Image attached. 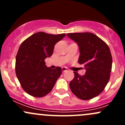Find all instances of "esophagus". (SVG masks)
Masks as SVG:
<instances>
[{
    "label": "esophagus",
    "instance_id": "esophagus-1",
    "mask_svg": "<svg viewBox=\"0 0 125 125\" xmlns=\"http://www.w3.org/2000/svg\"><path fill=\"white\" fill-rule=\"evenodd\" d=\"M62 70L63 73H64V72H66V71H67V69H66L65 67H63L62 68Z\"/></svg>",
    "mask_w": 125,
    "mask_h": 125
}]
</instances>
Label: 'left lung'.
Wrapping results in <instances>:
<instances>
[{
  "mask_svg": "<svg viewBox=\"0 0 125 125\" xmlns=\"http://www.w3.org/2000/svg\"><path fill=\"white\" fill-rule=\"evenodd\" d=\"M67 36L79 45L78 62L86 70L84 75L74 72L70 89L79 99L90 100L104 90L110 79L113 63L110 50L103 40L91 32L68 33Z\"/></svg>",
  "mask_w": 125,
  "mask_h": 125,
  "instance_id": "8db88e82",
  "label": "left lung"
}]
</instances>
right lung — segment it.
I'll use <instances>...</instances> for the list:
<instances>
[{
	"instance_id": "right-lung-1",
	"label": "right lung",
	"mask_w": 125,
	"mask_h": 125,
	"mask_svg": "<svg viewBox=\"0 0 125 125\" xmlns=\"http://www.w3.org/2000/svg\"><path fill=\"white\" fill-rule=\"evenodd\" d=\"M65 35L39 32L24 40L20 46L16 59V74L23 90L31 96L47 95L61 75V68H47L45 59L52 55L56 43Z\"/></svg>"
}]
</instances>
